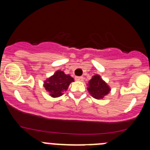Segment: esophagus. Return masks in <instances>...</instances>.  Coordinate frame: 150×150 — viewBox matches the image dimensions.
Instances as JSON below:
<instances>
[{
  "label": "esophagus",
  "instance_id": "34e87169",
  "mask_svg": "<svg viewBox=\"0 0 150 150\" xmlns=\"http://www.w3.org/2000/svg\"><path fill=\"white\" fill-rule=\"evenodd\" d=\"M83 79H84V78L83 77V76H76V77H75V79H76V80H77V81H83Z\"/></svg>",
  "mask_w": 150,
  "mask_h": 150
}]
</instances>
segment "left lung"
<instances>
[{
	"label": "left lung",
	"mask_w": 150,
	"mask_h": 150,
	"mask_svg": "<svg viewBox=\"0 0 150 150\" xmlns=\"http://www.w3.org/2000/svg\"><path fill=\"white\" fill-rule=\"evenodd\" d=\"M87 89L91 96L96 99L103 98L110 91L109 86L99 75H95L91 77L88 82V87Z\"/></svg>",
	"instance_id": "left-lung-1"
}]
</instances>
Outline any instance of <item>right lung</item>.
<instances>
[{
    "label": "right lung",
    "instance_id": "obj_1",
    "mask_svg": "<svg viewBox=\"0 0 150 150\" xmlns=\"http://www.w3.org/2000/svg\"><path fill=\"white\" fill-rule=\"evenodd\" d=\"M74 78L69 74H65L63 71H58L52 76L44 82L43 86L50 95L53 98L62 96L64 92L68 88L70 83L74 82Z\"/></svg>",
    "mask_w": 150,
    "mask_h": 150
}]
</instances>
